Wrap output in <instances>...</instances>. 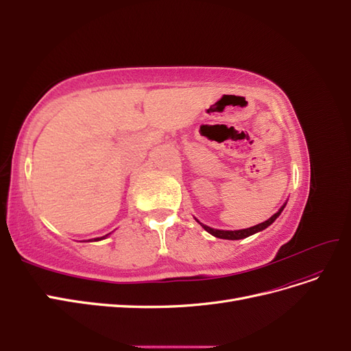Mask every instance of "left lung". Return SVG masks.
<instances>
[{"label": "left lung", "instance_id": "8db88e82", "mask_svg": "<svg viewBox=\"0 0 351 351\" xmlns=\"http://www.w3.org/2000/svg\"><path fill=\"white\" fill-rule=\"evenodd\" d=\"M282 209H284V206L277 212V214H274L268 221L261 222V224H258V226L250 227V228H244V230H237V231H224V230H214V228L206 227V226H204V224H200V226L204 227L208 232H210L212 236H215V237H218V239H226V240H240V239L249 237V236L254 234V232L262 231V230H265L267 227H269V226L272 224V222L280 217V214L282 212Z\"/></svg>", "mask_w": 351, "mask_h": 351}]
</instances>
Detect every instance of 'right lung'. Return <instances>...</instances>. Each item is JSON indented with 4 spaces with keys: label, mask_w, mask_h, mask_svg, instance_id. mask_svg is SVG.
<instances>
[{
    "label": "right lung",
    "mask_w": 351,
    "mask_h": 351,
    "mask_svg": "<svg viewBox=\"0 0 351 351\" xmlns=\"http://www.w3.org/2000/svg\"><path fill=\"white\" fill-rule=\"evenodd\" d=\"M107 236H104V237H101V239H105ZM101 239H95V240H101Z\"/></svg>",
    "instance_id": "add662e5"
}]
</instances>
